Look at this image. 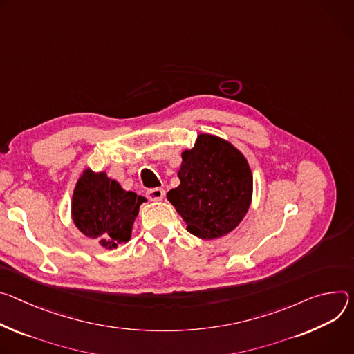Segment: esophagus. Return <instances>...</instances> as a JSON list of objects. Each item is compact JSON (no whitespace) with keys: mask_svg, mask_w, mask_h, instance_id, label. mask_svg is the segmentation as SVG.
<instances>
[{"mask_svg":"<svg viewBox=\"0 0 354 354\" xmlns=\"http://www.w3.org/2000/svg\"><path fill=\"white\" fill-rule=\"evenodd\" d=\"M165 194L166 191L163 188H150L146 191V197L150 200V201H160L165 198Z\"/></svg>","mask_w":354,"mask_h":354,"instance_id":"1","label":"esophagus"}]
</instances>
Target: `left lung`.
I'll return each mask as SVG.
<instances>
[{"label":"left lung","mask_w":354,"mask_h":354,"mask_svg":"<svg viewBox=\"0 0 354 354\" xmlns=\"http://www.w3.org/2000/svg\"><path fill=\"white\" fill-rule=\"evenodd\" d=\"M180 185L167 200L201 239H215L236 227L246 215L253 180L245 156L229 142L203 133L183 151Z\"/></svg>","instance_id":"left-lung-1"}]
</instances>
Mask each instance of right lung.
<instances>
[{"label":"right lung","mask_w":354,"mask_h":354,"mask_svg":"<svg viewBox=\"0 0 354 354\" xmlns=\"http://www.w3.org/2000/svg\"><path fill=\"white\" fill-rule=\"evenodd\" d=\"M145 201L135 192L122 189L105 173L86 170L74 188L71 215L86 236L112 249L131 239L133 221Z\"/></svg>","instance_id":"add662e5"}]
</instances>
